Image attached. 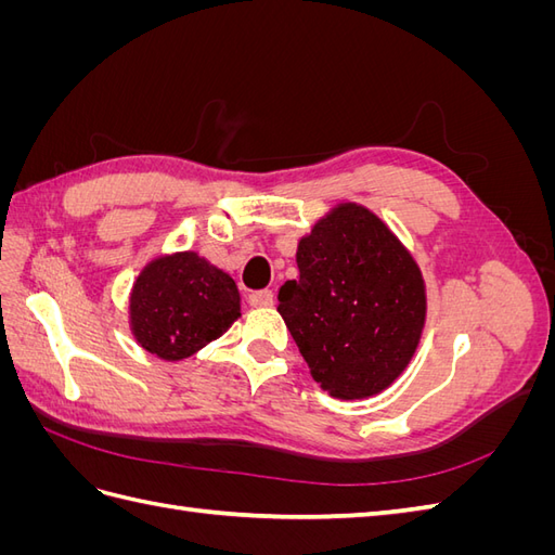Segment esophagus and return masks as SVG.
<instances>
[{"instance_id":"obj_1","label":"esophagus","mask_w":555,"mask_h":555,"mask_svg":"<svg viewBox=\"0 0 555 555\" xmlns=\"http://www.w3.org/2000/svg\"><path fill=\"white\" fill-rule=\"evenodd\" d=\"M247 300H249L251 308H271V306H273V292H271V289L251 292Z\"/></svg>"}]
</instances>
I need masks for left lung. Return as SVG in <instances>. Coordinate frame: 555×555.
<instances>
[{
    "label": "left lung",
    "instance_id": "left-lung-1",
    "mask_svg": "<svg viewBox=\"0 0 555 555\" xmlns=\"http://www.w3.org/2000/svg\"><path fill=\"white\" fill-rule=\"evenodd\" d=\"M296 263L278 312L310 375L340 400L382 393L426 324V284L408 247L375 212L340 204L298 241Z\"/></svg>",
    "mask_w": 555,
    "mask_h": 555
}]
</instances>
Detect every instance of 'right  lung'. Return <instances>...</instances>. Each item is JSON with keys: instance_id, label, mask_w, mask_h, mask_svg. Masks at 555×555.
Instances as JSON below:
<instances>
[{"instance_id": "obj_1", "label": "right lung", "mask_w": 555, "mask_h": 555, "mask_svg": "<svg viewBox=\"0 0 555 555\" xmlns=\"http://www.w3.org/2000/svg\"><path fill=\"white\" fill-rule=\"evenodd\" d=\"M238 317L236 282L196 251H176L150 261L129 296L133 338L164 361L196 354Z\"/></svg>"}]
</instances>
